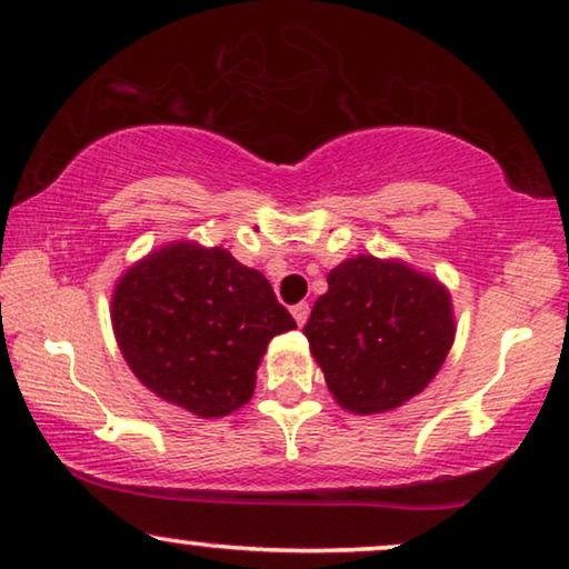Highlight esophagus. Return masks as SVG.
<instances>
[{
    "instance_id": "1",
    "label": "esophagus",
    "mask_w": 569,
    "mask_h": 569,
    "mask_svg": "<svg viewBox=\"0 0 569 569\" xmlns=\"http://www.w3.org/2000/svg\"><path fill=\"white\" fill-rule=\"evenodd\" d=\"M291 315L296 319V325L303 327V325H307V319H309V303L307 301L296 303V307H291Z\"/></svg>"
}]
</instances>
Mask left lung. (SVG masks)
<instances>
[{
    "label": "left lung",
    "instance_id": "8db88e82",
    "mask_svg": "<svg viewBox=\"0 0 569 569\" xmlns=\"http://www.w3.org/2000/svg\"><path fill=\"white\" fill-rule=\"evenodd\" d=\"M303 335L335 399L373 415L420 395L453 342L451 296L402 262L358 254L330 270Z\"/></svg>",
    "mask_w": 569,
    "mask_h": 569
}]
</instances>
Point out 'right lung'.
<instances>
[{
	"label": "right lung",
	"mask_w": 569,
	"mask_h": 569,
	"mask_svg": "<svg viewBox=\"0 0 569 569\" xmlns=\"http://www.w3.org/2000/svg\"><path fill=\"white\" fill-rule=\"evenodd\" d=\"M293 327L268 278L221 247H162L113 293L126 363L143 387L198 418H223L250 402L268 342Z\"/></svg>",
	"instance_id": "1"
}]
</instances>
